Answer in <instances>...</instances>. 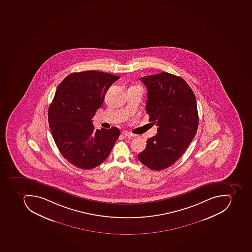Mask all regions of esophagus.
<instances>
[{
	"instance_id": "esophagus-1",
	"label": "esophagus",
	"mask_w": 252,
	"mask_h": 252,
	"mask_svg": "<svg viewBox=\"0 0 252 252\" xmlns=\"http://www.w3.org/2000/svg\"><path fill=\"white\" fill-rule=\"evenodd\" d=\"M122 134H123V136H134V135L132 134V133H131V132L125 130L123 131V132H122Z\"/></svg>"
}]
</instances>
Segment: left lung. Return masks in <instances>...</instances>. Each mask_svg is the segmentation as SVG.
Wrapping results in <instances>:
<instances>
[{
    "label": "left lung",
    "mask_w": 252,
    "mask_h": 252,
    "mask_svg": "<svg viewBox=\"0 0 252 252\" xmlns=\"http://www.w3.org/2000/svg\"><path fill=\"white\" fill-rule=\"evenodd\" d=\"M140 80L148 90L146 112L158 133L148 139L138 159L152 170H162L180 158L197 132V100L180 76L163 72Z\"/></svg>",
    "instance_id": "obj_1"
}]
</instances>
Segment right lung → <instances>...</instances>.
<instances>
[{"label":"right lung","mask_w":252,"mask_h":252,"mask_svg":"<svg viewBox=\"0 0 252 252\" xmlns=\"http://www.w3.org/2000/svg\"><path fill=\"white\" fill-rule=\"evenodd\" d=\"M120 76L108 72H73L59 84L48 108L51 134L62 156L74 166L91 169L108 157L120 130L95 129L92 119L108 88Z\"/></svg>","instance_id":"1"}]
</instances>
